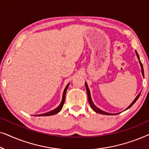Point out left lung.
<instances>
[{
	"label": "left lung",
	"instance_id": "obj_1",
	"mask_svg": "<svg viewBox=\"0 0 149 149\" xmlns=\"http://www.w3.org/2000/svg\"><path fill=\"white\" fill-rule=\"evenodd\" d=\"M136 52V56H137V58H138V61H139V63H140V67H141V72H142V76H143V77H144V69H143V66H142V64L141 63V62H140V58H139V56H138V53H137V52H136V51H135ZM85 87H86V90H87V97H88V101H89V104H90V106H91V109H93V111H94L95 113H100V114H102V115H118V114H119V113H107V112H105V111H103L102 110H101V109H100L99 108H97L96 106H95L94 104H93V101H92V99H91V93H90V90H89V87H88V85H87V83L85 82ZM140 93H138V95H137V96L136 97V98L134 100V101L132 102L130 104V105L129 106V107H128L127 109H126L125 111H126V110H127V109H129L130 107H132V105L134 104V103L136 102V100H137L138 99V97H139V96H140Z\"/></svg>",
	"mask_w": 149,
	"mask_h": 149
}]
</instances>
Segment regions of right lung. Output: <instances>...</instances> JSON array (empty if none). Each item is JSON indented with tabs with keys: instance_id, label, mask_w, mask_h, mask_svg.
<instances>
[{
	"instance_id": "right-lung-1",
	"label": "right lung",
	"mask_w": 149,
	"mask_h": 149,
	"mask_svg": "<svg viewBox=\"0 0 149 149\" xmlns=\"http://www.w3.org/2000/svg\"><path fill=\"white\" fill-rule=\"evenodd\" d=\"M68 85H69V83H68L66 86V87H65L64 92H63L62 101H61L60 105H59L58 107L56 108V109H55L54 110H52V111H51L49 112H47V113H46L40 114V115H36L34 116H39V117H42V116H51V115H56V114H57V113H58L59 112L62 110L63 106H64V103L65 101V96H66V93L67 89H68Z\"/></svg>"
}]
</instances>
